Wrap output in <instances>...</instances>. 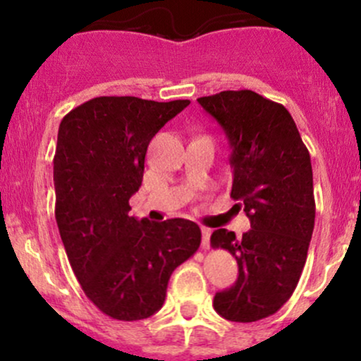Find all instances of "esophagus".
I'll return each instance as SVG.
<instances>
[{"mask_svg":"<svg viewBox=\"0 0 361 361\" xmlns=\"http://www.w3.org/2000/svg\"><path fill=\"white\" fill-rule=\"evenodd\" d=\"M210 234H212V231H210L209 227H202V246H204L205 250L210 244Z\"/></svg>","mask_w":361,"mask_h":361,"instance_id":"34e87169","label":"esophagus"}]
</instances>
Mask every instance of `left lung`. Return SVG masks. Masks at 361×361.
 <instances>
[{
  "instance_id": "1",
  "label": "left lung",
  "mask_w": 361,
  "mask_h": 361,
  "mask_svg": "<svg viewBox=\"0 0 361 361\" xmlns=\"http://www.w3.org/2000/svg\"><path fill=\"white\" fill-rule=\"evenodd\" d=\"M217 120L231 147V197L251 229L214 231L210 243L238 261L231 288L217 292L214 309L227 321L255 322L275 314L295 290L307 259L316 202L312 166L292 115L251 90L221 91L197 100Z\"/></svg>"
}]
</instances>
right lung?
<instances>
[{"label":"right lung","instance_id":"obj_1","mask_svg":"<svg viewBox=\"0 0 361 361\" xmlns=\"http://www.w3.org/2000/svg\"><path fill=\"white\" fill-rule=\"evenodd\" d=\"M188 105L98 97L61 120L54 156L57 227L82 292L111 319L156 314L171 273L200 246V227L192 221L128 215L149 142Z\"/></svg>","mask_w":361,"mask_h":361}]
</instances>
